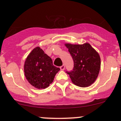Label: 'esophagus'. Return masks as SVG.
Wrapping results in <instances>:
<instances>
[{
  "mask_svg": "<svg viewBox=\"0 0 121 121\" xmlns=\"http://www.w3.org/2000/svg\"><path fill=\"white\" fill-rule=\"evenodd\" d=\"M60 69L61 70H64L65 69V65H62V66H60Z\"/></svg>",
  "mask_w": 121,
  "mask_h": 121,
  "instance_id": "obj_1",
  "label": "esophagus"
}]
</instances>
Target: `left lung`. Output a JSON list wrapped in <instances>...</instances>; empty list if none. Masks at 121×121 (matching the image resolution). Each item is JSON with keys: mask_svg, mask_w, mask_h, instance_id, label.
Here are the masks:
<instances>
[{"mask_svg": "<svg viewBox=\"0 0 121 121\" xmlns=\"http://www.w3.org/2000/svg\"><path fill=\"white\" fill-rule=\"evenodd\" d=\"M74 61L71 72H66L72 82L78 86L85 87L95 82L101 68V59L98 53L86 43L83 44H65Z\"/></svg>", "mask_w": 121, "mask_h": 121, "instance_id": "8db88e82", "label": "left lung"}]
</instances>
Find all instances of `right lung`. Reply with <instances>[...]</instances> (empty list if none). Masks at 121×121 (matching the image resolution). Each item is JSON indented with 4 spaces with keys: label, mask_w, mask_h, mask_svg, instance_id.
Returning <instances> with one entry per match:
<instances>
[{
    "label": "right lung",
    "mask_w": 121,
    "mask_h": 121,
    "mask_svg": "<svg viewBox=\"0 0 121 121\" xmlns=\"http://www.w3.org/2000/svg\"><path fill=\"white\" fill-rule=\"evenodd\" d=\"M60 70L59 68L53 65L51 58L39 47L31 51L24 62L26 79L31 85L39 89L49 86Z\"/></svg>",
    "instance_id": "add662e5"
}]
</instances>
